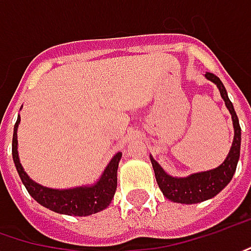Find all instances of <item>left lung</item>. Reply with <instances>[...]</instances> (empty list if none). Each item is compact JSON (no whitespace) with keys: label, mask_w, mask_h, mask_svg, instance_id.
I'll list each match as a JSON object with an SVG mask.
<instances>
[{"label":"left lung","mask_w":251,"mask_h":251,"mask_svg":"<svg viewBox=\"0 0 251 251\" xmlns=\"http://www.w3.org/2000/svg\"><path fill=\"white\" fill-rule=\"evenodd\" d=\"M207 80L213 81L220 94L222 99L226 102V107L228 108L231 120H233V127H234V138L231 149L228 151V155L226 157L223 163L213 170L201 171V173H194L187 177H171L166 171L161 169V166L152 158L151 164L155 174V180L163 194L174 203H183V204H194L208 200L219 194L233 178V174L237 167V161L240 157V144H242V128L239 124V118L234 111V107L227 96V91L224 88L223 82L220 78L211 73H206Z\"/></svg>","instance_id":"obj_1"}]
</instances>
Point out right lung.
Returning a JSON list of instances; mask_svg holds the SVG:
<instances>
[{
	"mask_svg": "<svg viewBox=\"0 0 251 251\" xmlns=\"http://www.w3.org/2000/svg\"><path fill=\"white\" fill-rule=\"evenodd\" d=\"M20 117L14 126L12 135V160L15 163L17 171L23 184L25 186L28 193L34 200H37L41 206L47 207L55 213L67 214V216H90L99 213L108 206L114 197L117 190V169L121 160V152H117L111 158L108 166L100 177V180L93 186L68 188V190H55L48 188L32 181L24 171L20 157H18V140H17V128L20 124Z\"/></svg>",
	"mask_w": 251,
	"mask_h": 251,
	"instance_id": "right-lung-1",
	"label": "right lung"
}]
</instances>
